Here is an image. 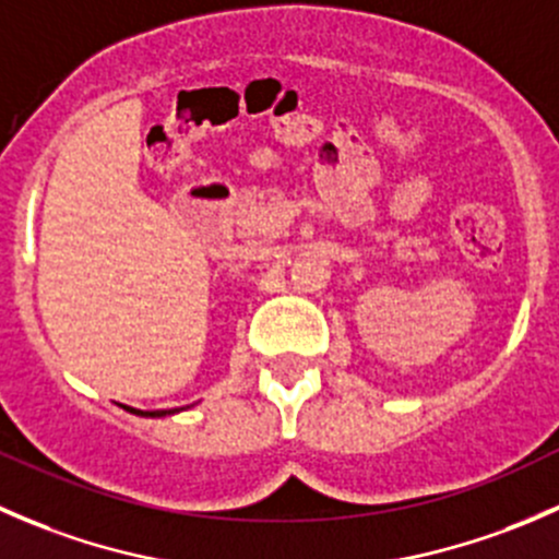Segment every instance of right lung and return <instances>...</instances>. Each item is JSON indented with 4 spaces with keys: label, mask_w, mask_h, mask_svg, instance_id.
Here are the masks:
<instances>
[{
    "label": "right lung",
    "mask_w": 559,
    "mask_h": 559,
    "mask_svg": "<svg viewBox=\"0 0 559 559\" xmlns=\"http://www.w3.org/2000/svg\"><path fill=\"white\" fill-rule=\"evenodd\" d=\"M175 411H178V408H175ZM134 414H143V411H134ZM165 414H170V411H148V414H143V416H165Z\"/></svg>",
    "instance_id": "right-lung-1"
}]
</instances>
